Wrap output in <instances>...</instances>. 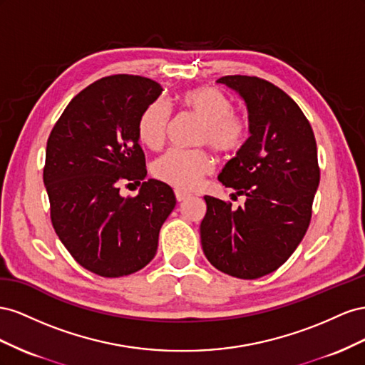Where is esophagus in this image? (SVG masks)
I'll return each instance as SVG.
<instances>
[{
	"instance_id": "34e87169",
	"label": "esophagus",
	"mask_w": 365,
	"mask_h": 365,
	"mask_svg": "<svg viewBox=\"0 0 365 365\" xmlns=\"http://www.w3.org/2000/svg\"><path fill=\"white\" fill-rule=\"evenodd\" d=\"M188 197H190L188 192H183L180 190H175V199H177V202H183V200L188 199Z\"/></svg>"
}]
</instances>
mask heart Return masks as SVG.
Segmentation results:
<instances>
[{
	"instance_id": "1",
	"label": "heart",
	"mask_w": 365,
	"mask_h": 365,
	"mask_svg": "<svg viewBox=\"0 0 365 365\" xmlns=\"http://www.w3.org/2000/svg\"><path fill=\"white\" fill-rule=\"evenodd\" d=\"M182 106L203 122L199 142L207 143L220 154L240 151L249 138V123L232 111V102L223 93L212 87H199L185 91L180 96ZM171 119L168 103L159 99L142 113L138 123V134L143 145L151 150L160 148ZM212 170L211 155L203 150H170L153 163V174L160 182L179 190H194L203 175Z\"/></svg>"
}]
</instances>
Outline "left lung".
Returning a JSON list of instances; mask_svg holds the SVG:
<instances>
[{
  "label": "left lung",
  "mask_w": 365,
  "mask_h": 365,
  "mask_svg": "<svg viewBox=\"0 0 365 365\" xmlns=\"http://www.w3.org/2000/svg\"><path fill=\"white\" fill-rule=\"evenodd\" d=\"M246 103L249 134L218 174L245 205L205 195L200 223L203 252L222 272L255 279L274 272L294 254L307 231L319 185L314 131L297 102L255 76H223Z\"/></svg>",
  "instance_id": "left-lung-1"
}]
</instances>
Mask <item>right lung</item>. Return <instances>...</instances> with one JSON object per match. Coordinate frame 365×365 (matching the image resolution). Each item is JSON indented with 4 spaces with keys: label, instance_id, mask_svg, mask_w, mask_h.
<instances>
[{
    "label": "right lung",
    "instance_id": "add662e5",
    "mask_svg": "<svg viewBox=\"0 0 365 365\" xmlns=\"http://www.w3.org/2000/svg\"><path fill=\"white\" fill-rule=\"evenodd\" d=\"M162 90L142 76L102 78L71 99L47 140L51 223L71 257L96 275L116 278L147 266L175 206L170 185L145 182L138 134L142 113ZM125 181L143 183L136 197L120 195Z\"/></svg>",
    "mask_w": 365,
    "mask_h": 365
}]
</instances>
